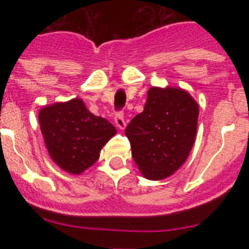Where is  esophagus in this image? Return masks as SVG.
I'll list each match as a JSON object with an SVG mask.
<instances>
[{"label": "esophagus", "mask_w": 249, "mask_h": 249, "mask_svg": "<svg viewBox=\"0 0 249 249\" xmlns=\"http://www.w3.org/2000/svg\"><path fill=\"white\" fill-rule=\"evenodd\" d=\"M114 123H116V126L120 129H123L126 127V120H124V116H123V112H118L114 116Z\"/></svg>", "instance_id": "34e87169"}]
</instances>
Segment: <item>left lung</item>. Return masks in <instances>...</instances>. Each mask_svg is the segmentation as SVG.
Instances as JSON below:
<instances>
[{
  "label": "left lung",
  "mask_w": 249,
  "mask_h": 249,
  "mask_svg": "<svg viewBox=\"0 0 249 249\" xmlns=\"http://www.w3.org/2000/svg\"><path fill=\"white\" fill-rule=\"evenodd\" d=\"M198 113V105L184 89H148L143 112L126 128L132 157L147 179L169 177L184 163L195 143Z\"/></svg>",
  "instance_id": "1"
}]
</instances>
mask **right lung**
I'll use <instances>...</instances> for the list:
<instances>
[{
	"label": "right lung",
	"instance_id": "right-lung-1",
	"mask_svg": "<svg viewBox=\"0 0 249 249\" xmlns=\"http://www.w3.org/2000/svg\"><path fill=\"white\" fill-rule=\"evenodd\" d=\"M38 121L51 158L72 175L89 168L117 132L106 118L91 113L80 98L45 106Z\"/></svg>",
	"mask_w": 249,
	"mask_h": 249
}]
</instances>
